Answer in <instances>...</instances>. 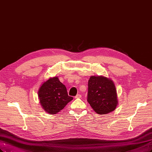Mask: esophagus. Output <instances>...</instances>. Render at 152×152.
<instances>
[{
  "label": "esophagus",
  "mask_w": 152,
  "mask_h": 152,
  "mask_svg": "<svg viewBox=\"0 0 152 152\" xmlns=\"http://www.w3.org/2000/svg\"><path fill=\"white\" fill-rule=\"evenodd\" d=\"M81 97H82V96L80 95V94H77V95L75 97V99H80V98H81Z\"/></svg>",
  "instance_id": "34e87169"
}]
</instances>
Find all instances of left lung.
Instances as JSON below:
<instances>
[{
	"mask_svg": "<svg viewBox=\"0 0 152 152\" xmlns=\"http://www.w3.org/2000/svg\"><path fill=\"white\" fill-rule=\"evenodd\" d=\"M87 101L99 114H106L116 108L118 104L114 83L104 76H91L88 82Z\"/></svg>",
	"mask_w": 152,
	"mask_h": 152,
	"instance_id": "obj_1",
	"label": "left lung"
}]
</instances>
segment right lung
I'll return each mask as SVG.
<instances>
[{
	"label": "right lung",
	"instance_id": "1",
	"mask_svg": "<svg viewBox=\"0 0 152 152\" xmlns=\"http://www.w3.org/2000/svg\"><path fill=\"white\" fill-rule=\"evenodd\" d=\"M38 98L41 107L50 114H55L64 109L73 97L69 96L65 85L58 77L49 78L38 90Z\"/></svg>",
	"mask_w": 152,
	"mask_h": 152
}]
</instances>
